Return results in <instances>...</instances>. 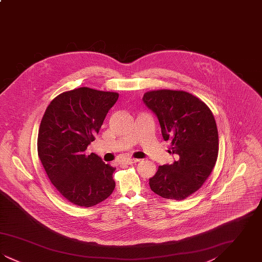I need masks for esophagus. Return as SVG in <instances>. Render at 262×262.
I'll list each match as a JSON object with an SVG mask.
<instances>
[{
    "mask_svg": "<svg viewBox=\"0 0 262 262\" xmlns=\"http://www.w3.org/2000/svg\"><path fill=\"white\" fill-rule=\"evenodd\" d=\"M139 162V159H135V158H126L125 159L123 163L127 164V165H132V164H136V163Z\"/></svg>",
    "mask_w": 262,
    "mask_h": 262,
    "instance_id": "34e87169",
    "label": "esophagus"
}]
</instances>
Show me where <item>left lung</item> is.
<instances>
[{"instance_id":"obj_1","label":"left lung","mask_w":262,"mask_h":262,"mask_svg":"<svg viewBox=\"0 0 262 262\" xmlns=\"http://www.w3.org/2000/svg\"><path fill=\"white\" fill-rule=\"evenodd\" d=\"M142 100L157 116L164 140L171 141L169 153L177 156L173 164L159 166L150 188L164 199L185 200L204 184L217 160L214 116L204 102L182 90H152Z\"/></svg>"}]
</instances>
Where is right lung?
<instances>
[{
  "mask_svg": "<svg viewBox=\"0 0 262 262\" xmlns=\"http://www.w3.org/2000/svg\"><path fill=\"white\" fill-rule=\"evenodd\" d=\"M119 94L89 88L62 92L51 101L38 133L37 150L51 183L77 206L91 207L112 194L116 168L85 150L95 139Z\"/></svg>",
  "mask_w": 262,
  "mask_h": 262,
  "instance_id": "obj_1",
  "label": "right lung"
}]
</instances>
